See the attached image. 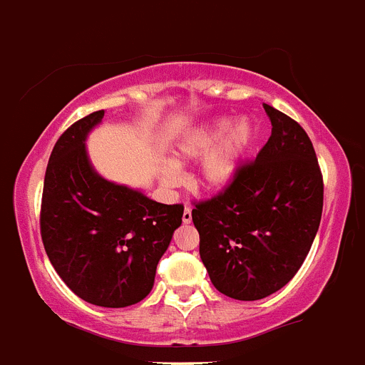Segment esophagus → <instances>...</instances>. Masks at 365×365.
Here are the masks:
<instances>
[{"mask_svg": "<svg viewBox=\"0 0 365 365\" xmlns=\"http://www.w3.org/2000/svg\"><path fill=\"white\" fill-rule=\"evenodd\" d=\"M182 221L192 222V208H190V206H185V212H182Z\"/></svg>", "mask_w": 365, "mask_h": 365, "instance_id": "1", "label": "esophagus"}]
</instances>
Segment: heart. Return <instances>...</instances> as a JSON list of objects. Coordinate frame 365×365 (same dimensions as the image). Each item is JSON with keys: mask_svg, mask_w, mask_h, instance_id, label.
<instances>
[{"mask_svg": "<svg viewBox=\"0 0 365 365\" xmlns=\"http://www.w3.org/2000/svg\"><path fill=\"white\" fill-rule=\"evenodd\" d=\"M230 118H217L202 128L190 133L188 137L179 144L175 151V163H190V160L201 159L208 151H211L219 142L220 145L205 159L201 166V175L199 182L205 188L219 190L234 179L237 168H240L241 159L245 157L250 146L256 140L257 130L250 118H241L235 122L230 130ZM229 135H227L226 133ZM163 179L166 185H177L180 180L179 172L173 166H166L163 170Z\"/></svg>", "mask_w": 365, "mask_h": 365, "instance_id": "obj_1", "label": "heart"}]
</instances>
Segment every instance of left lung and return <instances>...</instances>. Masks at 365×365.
Instances as JSON below:
<instances>
[{
  "label": "left lung",
  "mask_w": 365,
  "mask_h": 365,
  "mask_svg": "<svg viewBox=\"0 0 365 365\" xmlns=\"http://www.w3.org/2000/svg\"><path fill=\"white\" fill-rule=\"evenodd\" d=\"M272 133L217 195L193 202L199 254L219 292L254 302L294 278L320 227L324 177L311 138L263 104Z\"/></svg>",
  "instance_id": "obj_1"
}]
</instances>
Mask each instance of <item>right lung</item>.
I'll return each mask as SVG.
<instances>
[{
    "label": "right lung",
    "instance_id": "right-lung-1",
    "mask_svg": "<svg viewBox=\"0 0 365 365\" xmlns=\"http://www.w3.org/2000/svg\"><path fill=\"white\" fill-rule=\"evenodd\" d=\"M102 117L104 109L80 118L54 144L40 232L54 270L74 294L98 307L118 309L150 294L185 206L151 201L93 170L86 137Z\"/></svg>",
    "mask_w": 365,
    "mask_h": 365
}]
</instances>
